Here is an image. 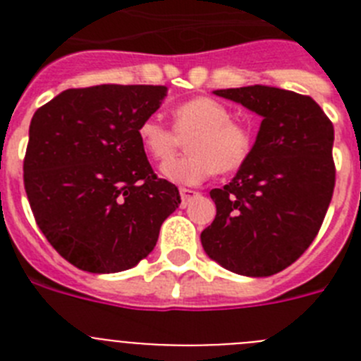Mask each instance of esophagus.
<instances>
[{
  "label": "esophagus",
  "mask_w": 361,
  "mask_h": 361,
  "mask_svg": "<svg viewBox=\"0 0 361 361\" xmlns=\"http://www.w3.org/2000/svg\"><path fill=\"white\" fill-rule=\"evenodd\" d=\"M199 195V191L190 190V188H180V197H183V208H186L190 200H193L195 197Z\"/></svg>",
  "instance_id": "obj_1"
}]
</instances>
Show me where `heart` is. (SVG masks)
<instances>
[{"mask_svg":"<svg viewBox=\"0 0 361 361\" xmlns=\"http://www.w3.org/2000/svg\"><path fill=\"white\" fill-rule=\"evenodd\" d=\"M186 157L173 159L161 168L168 180L184 186L202 183L213 171H237L253 148V135L245 124L231 119V110L212 97L184 101L173 110V128L157 117H146L137 135L149 157L164 162L186 139Z\"/></svg>","mask_w":361,"mask_h":361,"instance_id":"heart-1","label":"heart"}]
</instances>
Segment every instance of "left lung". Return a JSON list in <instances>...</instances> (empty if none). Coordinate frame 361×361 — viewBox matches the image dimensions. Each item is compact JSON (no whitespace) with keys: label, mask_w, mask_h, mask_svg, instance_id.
<instances>
[{"label":"left lung","mask_w":361,"mask_h":361,"mask_svg":"<svg viewBox=\"0 0 361 361\" xmlns=\"http://www.w3.org/2000/svg\"><path fill=\"white\" fill-rule=\"evenodd\" d=\"M262 117L250 157L224 188L200 233L212 260L244 276H271L302 257L320 231L334 190L329 117L309 95L275 86L215 90Z\"/></svg>","instance_id":"8db88e82"}]
</instances>
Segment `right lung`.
<instances>
[{"mask_svg":"<svg viewBox=\"0 0 361 361\" xmlns=\"http://www.w3.org/2000/svg\"><path fill=\"white\" fill-rule=\"evenodd\" d=\"M166 86L70 88L30 121L23 180L47 240L88 273L137 266L180 204L175 184L153 173L137 128Z\"/></svg>","mask_w":361,"mask_h":361,"instance_id":"obj_1","label":"right lung"}]
</instances>
